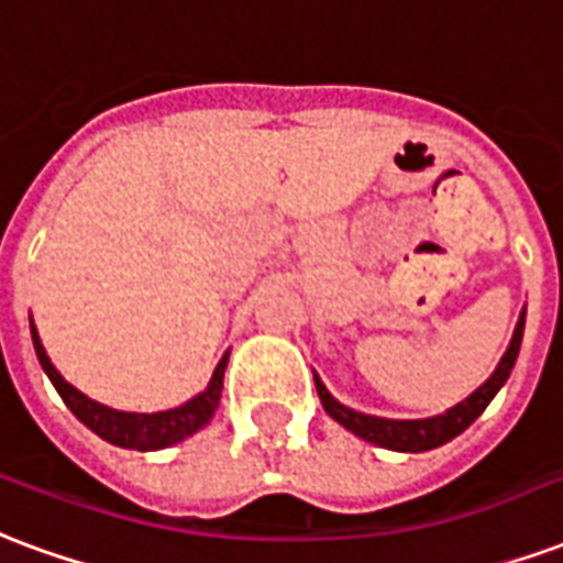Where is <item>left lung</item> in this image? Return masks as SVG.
<instances>
[{
    "label": "left lung",
    "mask_w": 563,
    "mask_h": 563,
    "mask_svg": "<svg viewBox=\"0 0 563 563\" xmlns=\"http://www.w3.org/2000/svg\"><path fill=\"white\" fill-rule=\"evenodd\" d=\"M522 334H526V310L519 313V322L514 328V336H510V345L501 355L495 373L486 382H483L472 397H465L462 402H456L453 409L441 411V415H432V418L420 420H394V418H378V415H364V411H355L343 406L340 399L322 385V378L316 376V390H319V399H322L324 411L331 418L345 427L349 432H355L357 439L369 441L376 448H387V451L399 453H423L432 451V448H441L451 439H456L460 432H465L472 427L474 420L481 418L483 409L493 402V397L504 387V382L514 373L516 357H519V345H522Z\"/></svg>",
    "instance_id": "obj_1"
}]
</instances>
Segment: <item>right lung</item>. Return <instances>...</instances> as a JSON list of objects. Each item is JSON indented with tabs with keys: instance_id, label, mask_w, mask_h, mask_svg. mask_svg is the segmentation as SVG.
Masks as SVG:
<instances>
[{
	"instance_id": "obj_1",
	"label": "right lung",
	"mask_w": 563,
	"mask_h": 563,
	"mask_svg": "<svg viewBox=\"0 0 563 563\" xmlns=\"http://www.w3.org/2000/svg\"><path fill=\"white\" fill-rule=\"evenodd\" d=\"M29 328H32V345H35V355L41 361V369L47 373V378L53 382V387L59 390V397L65 399L80 423H86L95 435H101L103 441H110L115 448H124V451H164V448H173L178 441H185L187 435H194L206 427L208 420L214 418V411L220 406V390H223V373H227L229 352L220 357V364L214 366V376L206 385L202 394H197L194 399H187L176 409L166 411H152V415H143V411H119L103 406V402H95L82 390L65 382L59 369L49 361L47 349L37 336V328L29 316Z\"/></svg>"
}]
</instances>
